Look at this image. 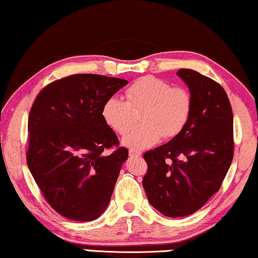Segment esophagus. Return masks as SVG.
Here are the masks:
<instances>
[{
	"mask_svg": "<svg viewBox=\"0 0 258 258\" xmlns=\"http://www.w3.org/2000/svg\"><path fill=\"white\" fill-rule=\"evenodd\" d=\"M142 152L137 150H129V156L130 157H141Z\"/></svg>",
	"mask_w": 258,
	"mask_h": 258,
	"instance_id": "34e87169",
	"label": "esophagus"
}]
</instances>
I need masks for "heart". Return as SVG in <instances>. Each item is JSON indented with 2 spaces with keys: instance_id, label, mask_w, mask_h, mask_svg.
Wrapping results in <instances>:
<instances>
[{
  "instance_id": "1",
  "label": "heart",
  "mask_w": 258,
  "mask_h": 258,
  "mask_svg": "<svg viewBox=\"0 0 258 258\" xmlns=\"http://www.w3.org/2000/svg\"><path fill=\"white\" fill-rule=\"evenodd\" d=\"M125 100L110 96L104 101L103 122L117 134H124L132 123V108H143L141 125L122 138V144L132 150H142L158 143L163 136H177L184 129L192 111V96L187 89L173 87L169 81L143 77L126 88Z\"/></svg>"
}]
</instances>
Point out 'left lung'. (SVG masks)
<instances>
[{
    "mask_svg": "<svg viewBox=\"0 0 258 258\" xmlns=\"http://www.w3.org/2000/svg\"><path fill=\"white\" fill-rule=\"evenodd\" d=\"M192 111L184 129L144 154L143 187L150 204L169 218L191 215L219 191L234 156L233 110L225 89L193 70H179Z\"/></svg>",
    "mask_w": 258,
    "mask_h": 258,
    "instance_id": "8db88e82",
    "label": "left lung"
}]
</instances>
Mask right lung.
<instances>
[{"label":"right lung","mask_w":258,"mask_h":258,"mask_svg":"<svg viewBox=\"0 0 258 258\" xmlns=\"http://www.w3.org/2000/svg\"><path fill=\"white\" fill-rule=\"evenodd\" d=\"M128 84L99 74H74L47 85L30 110L27 163L44 198L59 214L92 221L106 210L125 148L103 122L104 101Z\"/></svg>","instance_id":"right-lung-1"}]
</instances>
